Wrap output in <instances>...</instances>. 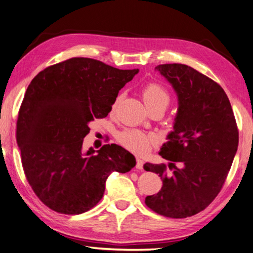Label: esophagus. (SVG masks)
<instances>
[{
    "label": "esophagus",
    "instance_id": "34e87169",
    "mask_svg": "<svg viewBox=\"0 0 253 253\" xmlns=\"http://www.w3.org/2000/svg\"><path fill=\"white\" fill-rule=\"evenodd\" d=\"M142 167H143V160L141 159V158H137V165H136V168H137V169L141 170Z\"/></svg>",
    "mask_w": 253,
    "mask_h": 253
}]
</instances>
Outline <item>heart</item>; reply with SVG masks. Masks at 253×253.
<instances>
[{
  "mask_svg": "<svg viewBox=\"0 0 253 253\" xmlns=\"http://www.w3.org/2000/svg\"><path fill=\"white\" fill-rule=\"evenodd\" d=\"M141 96L149 111L156 107L166 110L170 103L169 93L161 84L158 83L147 84L142 88ZM120 100L121 96H118L113 104L112 110H115ZM118 141L128 150L138 153V155H146L151 150L153 146H156L157 138L152 133H147L138 129H126L118 135Z\"/></svg>",
  "mask_w": 253,
  "mask_h": 253,
  "instance_id": "b5f03b06",
  "label": "heart"
}]
</instances>
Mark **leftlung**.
<instances>
[{
	"instance_id": "left-lung-1",
	"label": "left lung",
	"mask_w": 253,
	"mask_h": 253,
	"mask_svg": "<svg viewBox=\"0 0 253 253\" xmlns=\"http://www.w3.org/2000/svg\"><path fill=\"white\" fill-rule=\"evenodd\" d=\"M177 96L173 130L159 155L166 165L143 166L162 179L161 190L147 196L146 205L171 218H185L209 206L218 195L236 156L239 136L234 112L222 87L181 63L156 67ZM174 163L179 165L174 166Z\"/></svg>"
}]
</instances>
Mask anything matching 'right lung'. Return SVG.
<instances>
[{
	"mask_svg": "<svg viewBox=\"0 0 253 253\" xmlns=\"http://www.w3.org/2000/svg\"><path fill=\"white\" fill-rule=\"evenodd\" d=\"M138 72L71 58L33 79L19 108L16 139L29 185L49 209L67 215L87 211L101 201L112 172L136 166L121 146L83 150V139L88 124L108 115L118 92Z\"/></svg>",
	"mask_w": 253,
	"mask_h": 253,
	"instance_id": "obj_1",
	"label": "right lung"
}]
</instances>
